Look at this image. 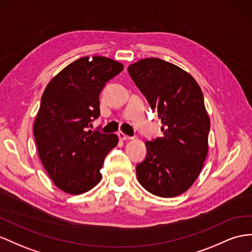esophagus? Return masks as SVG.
<instances>
[{"label": "esophagus", "mask_w": 252, "mask_h": 252, "mask_svg": "<svg viewBox=\"0 0 252 252\" xmlns=\"http://www.w3.org/2000/svg\"><path fill=\"white\" fill-rule=\"evenodd\" d=\"M118 135H119L120 140H123V141H125V140H131V137H129V135H126L123 132H119Z\"/></svg>", "instance_id": "esophagus-1"}]
</instances>
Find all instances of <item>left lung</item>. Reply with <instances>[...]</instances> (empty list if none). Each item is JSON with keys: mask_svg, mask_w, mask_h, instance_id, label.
<instances>
[{"mask_svg": "<svg viewBox=\"0 0 252 252\" xmlns=\"http://www.w3.org/2000/svg\"><path fill=\"white\" fill-rule=\"evenodd\" d=\"M128 72L163 125L162 137L145 143L147 157L137 165L138 180L156 196L181 195L199 176L209 151L202 91L191 74L159 58L141 59Z\"/></svg>", "mask_w": 252, "mask_h": 252, "instance_id": "left-lung-1", "label": "left lung"}]
</instances>
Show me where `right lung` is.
I'll use <instances>...</instances> for the list:
<instances>
[{
  "label": "right lung",
  "instance_id": "obj_1",
  "mask_svg": "<svg viewBox=\"0 0 252 252\" xmlns=\"http://www.w3.org/2000/svg\"><path fill=\"white\" fill-rule=\"evenodd\" d=\"M124 65L113 59L83 57L47 84L33 123L39 158L54 185L71 195L93 189L117 134L88 130L99 117V93Z\"/></svg>",
  "mask_w": 252,
  "mask_h": 252
}]
</instances>
